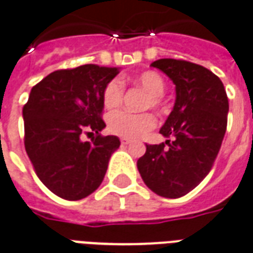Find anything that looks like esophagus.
Returning a JSON list of instances; mask_svg holds the SVG:
<instances>
[{
  "label": "esophagus",
  "instance_id": "obj_1",
  "mask_svg": "<svg viewBox=\"0 0 253 253\" xmlns=\"http://www.w3.org/2000/svg\"><path fill=\"white\" fill-rule=\"evenodd\" d=\"M121 143L123 146H127V145H130V143H131V141H130V139H128V138H122L121 139Z\"/></svg>",
  "mask_w": 253,
  "mask_h": 253
}]
</instances>
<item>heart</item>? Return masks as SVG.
I'll use <instances>...</instances> for the list:
<instances>
[{"label":"heart","mask_w":253,"mask_h":253,"mask_svg":"<svg viewBox=\"0 0 253 253\" xmlns=\"http://www.w3.org/2000/svg\"><path fill=\"white\" fill-rule=\"evenodd\" d=\"M132 82L149 93L145 100L143 108H157L161 103V96L165 92V82L160 74L154 71H146L134 76ZM125 84L121 79L110 80L103 89L102 100L106 110H114L119 107L123 100ZM155 118L150 112L143 114H130L126 111L111 112L107 117V127L110 132L123 138H139L153 130L155 127Z\"/></svg>","instance_id":"1"}]
</instances>
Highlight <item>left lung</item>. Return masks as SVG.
<instances>
[{"instance_id":"1","label":"left lung","mask_w":253,"mask_h":253,"mask_svg":"<svg viewBox=\"0 0 253 253\" xmlns=\"http://www.w3.org/2000/svg\"><path fill=\"white\" fill-rule=\"evenodd\" d=\"M161 69L175 85V103L160 132L166 139L146 145L136 166L155 194L178 198L208 175L221 147L229 103L224 84L212 71L190 61L160 59Z\"/></svg>"}]
</instances>
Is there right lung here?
Returning <instances> with one entry per match:
<instances>
[{"label":"right lung","instance_id":"1","mask_svg":"<svg viewBox=\"0 0 253 253\" xmlns=\"http://www.w3.org/2000/svg\"><path fill=\"white\" fill-rule=\"evenodd\" d=\"M118 68L85 64L49 74L32 88L22 108L25 150L52 193L76 201L100 186L121 141L102 136L103 89ZM83 133L93 135L89 142Z\"/></svg>","mask_w":253,"mask_h":253}]
</instances>
